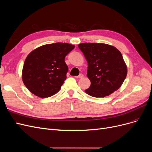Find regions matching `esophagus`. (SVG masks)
I'll use <instances>...</instances> for the list:
<instances>
[{"label":"esophagus","instance_id":"obj_1","mask_svg":"<svg viewBox=\"0 0 152 152\" xmlns=\"http://www.w3.org/2000/svg\"><path fill=\"white\" fill-rule=\"evenodd\" d=\"M83 77H84V75H83V74H82V73H80V74L79 75L76 76L75 77H76V78H79V79H80V78H82Z\"/></svg>","mask_w":152,"mask_h":152}]
</instances>
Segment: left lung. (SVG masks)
Returning a JSON list of instances; mask_svg holds the SVG:
<instances>
[{"mask_svg":"<svg viewBox=\"0 0 152 152\" xmlns=\"http://www.w3.org/2000/svg\"><path fill=\"white\" fill-rule=\"evenodd\" d=\"M78 46L88 63L87 76L91 86L85 90L87 94L103 98L120 88L127 68L116 48L103 43H82Z\"/></svg>","mask_w":152,"mask_h":152,"instance_id":"left-lung-1","label":"left lung"}]
</instances>
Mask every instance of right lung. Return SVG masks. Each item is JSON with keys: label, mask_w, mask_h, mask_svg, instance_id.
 Returning <instances> with one entry per match:
<instances>
[{"label": "right lung", "mask_w": 152, "mask_h": 152, "mask_svg": "<svg viewBox=\"0 0 152 152\" xmlns=\"http://www.w3.org/2000/svg\"><path fill=\"white\" fill-rule=\"evenodd\" d=\"M75 48L68 43L42 45L27 56L22 70V80L31 93L41 98L54 95L66 79V55Z\"/></svg>", "instance_id": "1"}]
</instances>
